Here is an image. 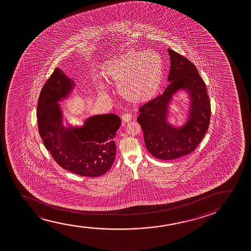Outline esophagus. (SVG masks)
<instances>
[{"label":"esophagus","mask_w":251,"mask_h":251,"mask_svg":"<svg viewBox=\"0 0 251 251\" xmlns=\"http://www.w3.org/2000/svg\"><path fill=\"white\" fill-rule=\"evenodd\" d=\"M132 119V115L129 113H125L122 116V121H123V123H128L129 121H131Z\"/></svg>","instance_id":"34e87169"}]
</instances>
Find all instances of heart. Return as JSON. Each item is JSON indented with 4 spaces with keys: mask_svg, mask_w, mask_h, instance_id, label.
Returning a JSON list of instances; mask_svg holds the SVG:
<instances>
[{
    "mask_svg": "<svg viewBox=\"0 0 251 251\" xmlns=\"http://www.w3.org/2000/svg\"><path fill=\"white\" fill-rule=\"evenodd\" d=\"M103 77L118 88L124 100L133 104L152 100L160 89L164 79V63L157 52L131 50L106 62ZM100 93L106 92L103 83L97 82Z\"/></svg>",
    "mask_w": 251,
    "mask_h": 251,
    "instance_id": "b5f03b06",
    "label": "heart"
}]
</instances>
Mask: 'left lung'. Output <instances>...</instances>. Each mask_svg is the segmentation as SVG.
<instances>
[{"label": "left lung", "instance_id": "1", "mask_svg": "<svg viewBox=\"0 0 251 251\" xmlns=\"http://www.w3.org/2000/svg\"><path fill=\"white\" fill-rule=\"evenodd\" d=\"M171 59L169 86L163 94L139 109L138 123L144 134L148 151L155 158L171 160L192 152L205 136L211 117V104L206 85L189 60L168 49ZM180 89L190 97V111L186 124L174 127L168 123V104Z\"/></svg>", "mask_w": 251, "mask_h": 251}]
</instances>
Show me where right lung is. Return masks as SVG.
Returning a JSON list of instances; mask_svg holds the SVG:
<instances>
[{
	"label": "right lung",
	"instance_id": "1",
	"mask_svg": "<svg viewBox=\"0 0 251 251\" xmlns=\"http://www.w3.org/2000/svg\"><path fill=\"white\" fill-rule=\"evenodd\" d=\"M75 86L62 70L55 69L38 99V131L45 148L61 167L77 175L96 177L113 165L117 150L113 138L121 119L115 114L96 115L88 117L81 127H65L58 102L68 98Z\"/></svg>",
	"mask_w": 251,
	"mask_h": 251
}]
</instances>
